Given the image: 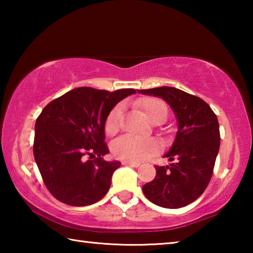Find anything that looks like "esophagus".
Masks as SVG:
<instances>
[{
    "label": "esophagus",
    "mask_w": 253,
    "mask_h": 253,
    "mask_svg": "<svg viewBox=\"0 0 253 253\" xmlns=\"http://www.w3.org/2000/svg\"><path fill=\"white\" fill-rule=\"evenodd\" d=\"M123 165L125 166H130V168H138L139 163H134V162H128V161H123Z\"/></svg>",
    "instance_id": "34e87169"
}]
</instances>
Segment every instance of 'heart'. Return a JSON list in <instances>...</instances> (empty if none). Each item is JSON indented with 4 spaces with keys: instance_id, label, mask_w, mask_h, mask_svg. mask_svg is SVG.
<instances>
[{
    "instance_id": "obj_1",
    "label": "heart",
    "mask_w": 253,
    "mask_h": 253,
    "mask_svg": "<svg viewBox=\"0 0 253 253\" xmlns=\"http://www.w3.org/2000/svg\"><path fill=\"white\" fill-rule=\"evenodd\" d=\"M140 108L152 123L157 118H166L168 106L163 100L154 97H145L139 100ZM122 116V106H116L110 111L106 119L105 131L107 135H115L119 129ZM161 143L155 138H140V137L124 135L111 144L114 155L128 162H140L147 160L160 152Z\"/></svg>"
}]
</instances>
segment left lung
I'll return each instance as SVG.
<instances>
[{
    "label": "left lung",
    "mask_w": 253,
    "mask_h": 253,
    "mask_svg": "<svg viewBox=\"0 0 253 253\" xmlns=\"http://www.w3.org/2000/svg\"><path fill=\"white\" fill-rule=\"evenodd\" d=\"M162 98L173 109L177 132L165 154L166 166H155L156 176L143 186L152 203L166 209L186 207L200 198L211 179L220 148V127L216 115L201 98L173 87L137 90Z\"/></svg>",
    "instance_id": "1"
}]
</instances>
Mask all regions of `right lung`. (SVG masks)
<instances>
[{
	"instance_id": "right-lung-1",
	"label": "right lung",
	"mask_w": 253,
	"mask_h": 253,
	"mask_svg": "<svg viewBox=\"0 0 253 253\" xmlns=\"http://www.w3.org/2000/svg\"><path fill=\"white\" fill-rule=\"evenodd\" d=\"M132 93L134 89L109 92L79 87L41 111L34 131V160L46 188L60 202L85 207L108 192L121 162L102 158L109 153L106 119L119 101Z\"/></svg>"
}]
</instances>
